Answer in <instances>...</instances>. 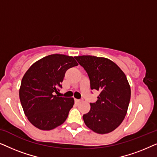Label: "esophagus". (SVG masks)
I'll return each instance as SVG.
<instances>
[{
	"label": "esophagus",
	"mask_w": 157,
	"mask_h": 157,
	"mask_svg": "<svg viewBox=\"0 0 157 157\" xmlns=\"http://www.w3.org/2000/svg\"><path fill=\"white\" fill-rule=\"evenodd\" d=\"M82 101H83L81 99H75V102H76V104H80V103H81Z\"/></svg>",
	"instance_id": "esophagus-1"
}]
</instances>
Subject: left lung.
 I'll use <instances>...</instances> for the list:
<instances>
[{"mask_svg":"<svg viewBox=\"0 0 157 157\" xmlns=\"http://www.w3.org/2000/svg\"><path fill=\"white\" fill-rule=\"evenodd\" d=\"M75 59L84 68L91 89L100 91L96 103H91L89 112L83 116L86 125L98 134H107L122 123L127 112L131 89L126 75L111 60L93 56Z\"/></svg>","mask_w":157,"mask_h":157,"instance_id":"1","label":"left lung"}]
</instances>
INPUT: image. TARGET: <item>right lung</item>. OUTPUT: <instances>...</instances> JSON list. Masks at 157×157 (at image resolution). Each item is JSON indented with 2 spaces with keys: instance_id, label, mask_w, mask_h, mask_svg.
Masks as SVG:
<instances>
[{
  "instance_id": "add662e5",
  "label": "right lung",
  "mask_w": 157,
  "mask_h": 157,
  "mask_svg": "<svg viewBox=\"0 0 157 157\" xmlns=\"http://www.w3.org/2000/svg\"><path fill=\"white\" fill-rule=\"evenodd\" d=\"M78 66L74 57L47 56L34 63L23 76L19 97L29 121L40 130H51L67 119L74 98L55 95L68 68Z\"/></svg>"
}]
</instances>
